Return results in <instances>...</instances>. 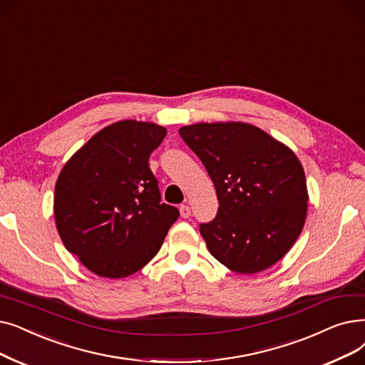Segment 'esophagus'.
Segmentation results:
<instances>
[{
	"instance_id": "esophagus-1",
	"label": "esophagus",
	"mask_w": 365,
	"mask_h": 365,
	"mask_svg": "<svg viewBox=\"0 0 365 365\" xmlns=\"http://www.w3.org/2000/svg\"><path fill=\"white\" fill-rule=\"evenodd\" d=\"M179 212H180V216H182L183 219H187L189 216H191V209H189V205H186V204H182V205H180Z\"/></svg>"
}]
</instances>
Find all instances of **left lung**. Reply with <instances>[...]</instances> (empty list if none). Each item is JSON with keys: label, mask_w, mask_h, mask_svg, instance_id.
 I'll return each mask as SVG.
<instances>
[{"label": "left lung", "mask_w": 365, "mask_h": 365, "mask_svg": "<svg viewBox=\"0 0 365 365\" xmlns=\"http://www.w3.org/2000/svg\"><path fill=\"white\" fill-rule=\"evenodd\" d=\"M207 170L219 210L200 225L209 252L234 273L282 259L304 227L307 183L291 148L246 122H200L179 130Z\"/></svg>", "instance_id": "left-lung-1"}]
</instances>
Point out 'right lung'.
I'll return each mask as SVG.
<instances>
[{"label":"right lung","mask_w":365,"mask_h":365,"mask_svg":"<svg viewBox=\"0 0 365 365\" xmlns=\"http://www.w3.org/2000/svg\"><path fill=\"white\" fill-rule=\"evenodd\" d=\"M164 126L126 119L92 135L62 167L53 215L62 243L89 272L128 277L161 249L179 210L161 202L149 168Z\"/></svg>","instance_id":"1"}]
</instances>
